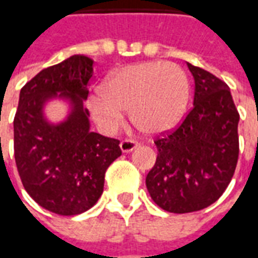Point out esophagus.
I'll list each match as a JSON object with an SVG mask.
<instances>
[{
	"label": "esophagus",
	"mask_w": 258,
	"mask_h": 258,
	"mask_svg": "<svg viewBox=\"0 0 258 258\" xmlns=\"http://www.w3.org/2000/svg\"><path fill=\"white\" fill-rule=\"evenodd\" d=\"M138 145H140V144H138V141L128 140V138H127V140H123L121 142H120V148H121V151H123L124 153L134 151L135 148H137Z\"/></svg>",
	"instance_id": "obj_1"
}]
</instances>
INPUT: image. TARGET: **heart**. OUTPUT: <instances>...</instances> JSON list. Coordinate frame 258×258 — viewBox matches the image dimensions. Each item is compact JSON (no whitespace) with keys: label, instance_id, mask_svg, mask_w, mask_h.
Here are the masks:
<instances>
[{"label":"heart","instance_id":"1","mask_svg":"<svg viewBox=\"0 0 258 258\" xmlns=\"http://www.w3.org/2000/svg\"><path fill=\"white\" fill-rule=\"evenodd\" d=\"M189 99V80L175 63L142 62L113 72L102 84V95L90 96L95 121L106 131L121 124L124 110L144 133L162 134L184 114Z\"/></svg>","mask_w":258,"mask_h":258}]
</instances>
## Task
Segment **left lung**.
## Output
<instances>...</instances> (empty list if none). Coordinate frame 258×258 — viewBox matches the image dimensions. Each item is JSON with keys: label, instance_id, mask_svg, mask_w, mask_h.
Segmentation results:
<instances>
[{"label": "left lung", "instance_id": "obj_1", "mask_svg": "<svg viewBox=\"0 0 258 258\" xmlns=\"http://www.w3.org/2000/svg\"><path fill=\"white\" fill-rule=\"evenodd\" d=\"M195 79L194 107L173 131L155 140L157 157L146 175L153 202L170 213H192L227 189L239 156V113L222 80L188 63Z\"/></svg>", "mask_w": 258, "mask_h": 258}]
</instances>
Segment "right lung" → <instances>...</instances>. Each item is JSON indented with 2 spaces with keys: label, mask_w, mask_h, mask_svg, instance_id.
<instances>
[{
  "label": "right lung",
  "mask_w": 258,
  "mask_h": 258,
  "mask_svg": "<svg viewBox=\"0 0 258 258\" xmlns=\"http://www.w3.org/2000/svg\"><path fill=\"white\" fill-rule=\"evenodd\" d=\"M94 60L73 55L41 70L20 90L14 118L15 162L22 184L38 205L59 214L76 216L101 198L105 173L120 155V141L90 131L88 96ZM52 97L68 99L72 112L63 123L49 124L43 105Z\"/></svg>",
  "instance_id": "add662e5"
}]
</instances>
